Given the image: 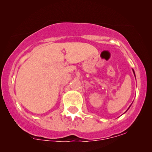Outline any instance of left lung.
<instances>
[{
  "label": "left lung",
  "mask_w": 152,
  "mask_h": 152,
  "mask_svg": "<svg viewBox=\"0 0 152 152\" xmlns=\"http://www.w3.org/2000/svg\"><path fill=\"white\" fill-rule=\"evenodd\" d=\"M133 72H134V75H135V72H134V70H133Z\"/></svg>",
  "instance_id": "left-lung-1"
}]
</instances>
